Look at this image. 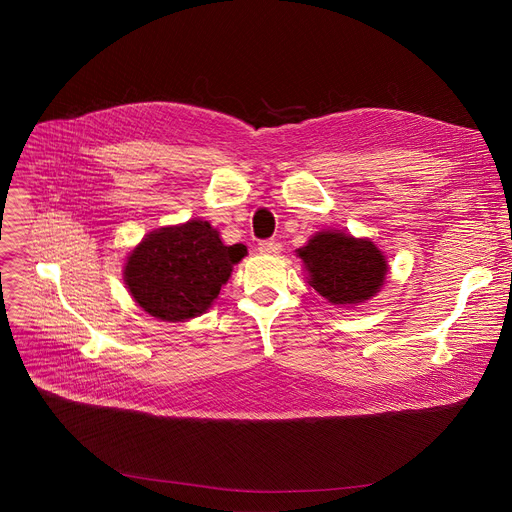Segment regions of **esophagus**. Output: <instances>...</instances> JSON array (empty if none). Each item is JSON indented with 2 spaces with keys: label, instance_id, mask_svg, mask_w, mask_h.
Wrapping results in <instances>:
<instances>
[{
  "label": "esophagus",
  "instance_id": "1",
  "mask_svg": "<svg viewBox=\"0 0 512 512\" xmlns=\"http://www.w3.org/2000/svg\"><path fill=\"white\" fill-rule=\"evenodd\" d=\"M257 249L261 253H265V255H278L282 251V245H280L278 240H261Z\"/></svg>",
  "mask_w": 512,
  "mask_h": 512
}]
</instances>
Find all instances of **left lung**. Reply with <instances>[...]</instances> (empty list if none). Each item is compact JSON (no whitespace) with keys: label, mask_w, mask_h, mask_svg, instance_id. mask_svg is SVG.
<instances>
[{"label":"left lung","mask_w":512,"mask_h":512,"mask_svg":"<svg viewBox=\"0 0 512 512\" xmlns=\"http://www.w3.org/2000/svg\"><path fill=\"white\" fill-rule=\"evenodd\" d=\"M309 286L330 305L359 307L378 294L388 276V259L371 238L342 230L315 232L297 249Z\"/></svg>","instance_id":"8db88e82"}]
</instances>
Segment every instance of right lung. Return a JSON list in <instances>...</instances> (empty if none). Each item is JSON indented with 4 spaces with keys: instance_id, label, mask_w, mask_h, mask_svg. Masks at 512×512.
<instances>
[{
    "instance_id": "right-lung-1",
    "label": "right lung",
    "mask_w": 512,
    "mask_h": 512,
    "mask_svg": "<svg viewBox=\"0 0 512 512\" xmlns=\"http://www.w3.org/2000/svg\"><path fill=\"white\" fill-rule=\"evenodd\" d=\"M245 255V245H224L218 228L193 218L145 234L126 255L122 274L134 303L176 324L203 315Z\"/></svg>"
}]
</instances>
